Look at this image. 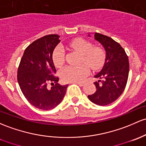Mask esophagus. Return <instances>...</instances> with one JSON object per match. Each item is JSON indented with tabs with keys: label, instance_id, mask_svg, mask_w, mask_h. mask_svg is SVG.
<instances>
[{
	"label": "esophagus",
	"instance_id": "34e87169",
	"mask_svg": "<svg viewBox=\"0 0 146 146\" xmlns=\"http://www.w3.org/2000/svg\"><path fill=\"white\" fill-rule=\"evenodd\" d=\"M73 83H76V84H78V85L80 86H83L84 84V82H73Z\"/></svg>",
	"mask_w": 146,
	"mask_h": 146
}]
</instances>
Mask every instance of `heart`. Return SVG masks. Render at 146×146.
I'll list each match as a JSON object with an SVG mask.
<instances>
[{
    "instance_id": "heart-1",
    "label": "heart",
    "mask_w": 146,
    "mask_h": 146,
    "mask_svg": "<svg viewBox=\"0 0 146 146\" xmlns=\"http://www.w3.org/2000/svg\"><path fill=\"white\" fill-rule=\"evenodd\" d=\"M70 46L82 55L81 62L86 63L91 69L97 70L103 66L106 57L105 50L100 46H93L90 41L84 39H76L70 43ZM52 60L56 67L60 68L64 64L65 52L62 46L55 49ZM89 67L86 64L78 66H67L62 70L60 76L64 82H81L89 74Z\"/></svg>"
}]
</instances>
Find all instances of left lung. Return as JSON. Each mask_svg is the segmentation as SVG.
<instances>
[{"instance_id":"obj_1","label":"left lung","mask_w":146,"mask_h":146,"mask_svg":"<svg viewBox=\"0 0 146 146\" xmlns=\"http://www.w3.org/2000/svg\"><path fill=\"white\" fill-rule=\"evenodd\" d=\"M94 39L103 46L106 57L101 70L94 76L99 79L94 83L96 91L88 98L96 105L105 106L123 94L129 75V61L125 50L111 38L96 33Z\"/></svg>"}]
</instances>
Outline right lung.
<instances>
[{
	"label": "right lung",
	"mask_w": 146,
	"mask_h": 146,
	"mask_svg": "<svg viewBox=\"0 0 146 146\" xmlns=\"http://www.w3.org/2000/svg\"><path fill=\"white\" fill-rule=\"evenodd\" d=\"M60 42L57 35L36 39L26 48L19 64L17 80L21 90L28 101L39 110H50L57 107L68 87V84H59V78L54 76L56 69L52 53ZM48 83L52 85L50 88L47 86Z\"/></svg>",
	"instance_id": "add662e5"
}]
</instances>
